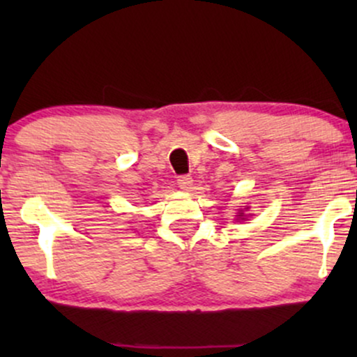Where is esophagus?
I'll return each mask as SVG.
<instances>
[{
	"label": "esophagus",
	"instance_id": "34e87169",
	"mask_svg": "<svg viewBox=\"0 0 357 357\" xmlns=\"http://www.w3.org/2000/svg\"><path fill=\"white\" fill-rule=\"evenodd\" d=\"M178 186L181 188V190H184V191H190L191 186H192V178H191V176L190 174L179 176V178H178Z\"/></svg>",
	"mask_w": 357,
	"mask_h": 357
}]
</instances>
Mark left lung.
<instances>
[{
	"label": "left lung",
	"instance_id": "8db88e82",
	"mask_svg": "<svg viewBox=\"0 0 357 357\" xmlns=\"http://www.w3.org/2000/svg\"><path fill=\"white\" fill-rule=\"evenodd\" d=\"M238 216H241V215H238Z\"/></svg>",
	"mask_w": 357,
	"mask_h": 357
}]
</instances>
